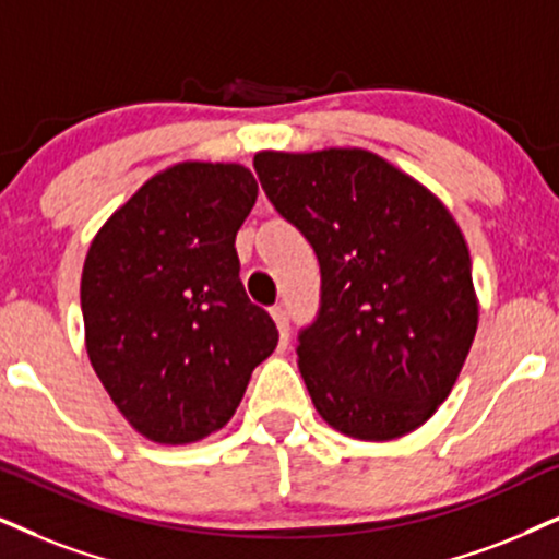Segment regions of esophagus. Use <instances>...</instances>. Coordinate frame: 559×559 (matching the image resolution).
Returning a JSON list of instances; mask_svg holds the SVG:
<instances>
[{
	"mask_svg": "<svg viewBox=\"0 0 559 559\" xmlns=\"http://www.w3.org/2000/svg\"><path fill=\"white\" fill-rule=\"evenodd\" d=\"M271 317L275 322V328H278V337H281V345L288 343V312L284 307H273L271 309Z\"/></svg>",
	"mask_w": 559,
	"mask_h": 559,
	"instance_id": "1",
	"label": "esophagus"
}]
</instances>
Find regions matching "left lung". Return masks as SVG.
Instances as JSON below:
<instances>
[{"label":"left lung","mask_w":559,"mask_h":559,"mask_svg":"<svg viewBox=\"0 0 559 559\" xmlns=\"http://www.w3.org/2000/svg\"><path fill=\"white\" fill-rule=\"evenodd\" d=\"M252 165L320 260V312L296 345L317 413L358 441L423 426L477 332L472 260L454 216L366 150L258 152Z\"/></svg>","instance_id":"left-lung-1"}]
</instances>
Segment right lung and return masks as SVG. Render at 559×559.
<instances>
[{"label":"right lung","mask_w":559,"mask_h":559,"mask_svg":"<svg viewBox=\"0 0 559 559\" xmlns=\"http://www.w3.org/2000/svg\"><path fill=\"white\" fill-rule=\"evenodd\" d=\"M255 198L242 165L182 162L92 239L80 288L90 364L150 441L180 447L227 426L278 345L239 281L235 237Z\"/></svg>","instance_id":"add662e5"}]
</instances>
